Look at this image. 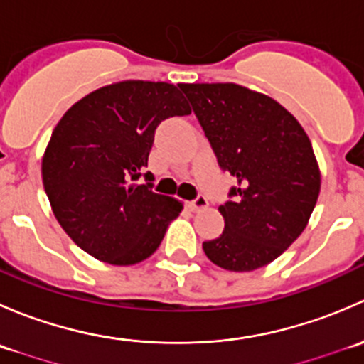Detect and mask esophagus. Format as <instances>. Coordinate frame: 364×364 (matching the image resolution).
Instances as JSON below:
<instances>
[{
  "instance_id": "esophagus-1",
  "label": "esophagus",
  "mask_w": 364,
  "mask_h": 364,
  "mask_svg": "<svg viewBox=\"0 0 364 364\" xmlns=\"http://www.w3.org/2000/svg\"><path fill=\"white\" fill-rule=\"evenodd\" d=\"M190 209H192V211H199V209H203V208H205V205H208V199H205L204 196H197L196 199L193 200H190Z\"/></svg>"
}]
</instances>
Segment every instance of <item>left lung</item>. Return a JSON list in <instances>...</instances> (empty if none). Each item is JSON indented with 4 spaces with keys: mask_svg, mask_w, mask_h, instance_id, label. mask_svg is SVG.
<instances>
[{
    "mask_svg": "<svg viewBox=\"0 0 364 364\" xmlns=\"http://www.w3.org/2000/svg\"><path fill=\"white\" fill-rule=\"evenodd\" d=\"M223 172L237 181L220 205L225 229L204 241L211 262L253 271L299 237L321 192L311 142L278 102L237 84H179Z\"/></svg>",
    "mask_w": 364,
    "mask_h": 364,
    "instance_id": "1",
    "label": "left lung"
}]
</instances>
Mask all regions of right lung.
I'll list each match as a JSON object with an SVG mask.
<instances>
[{
    "instance_id": "add662e5",
    "label": "right lung",
    "mask_w": 364,
    "mask_h": 364,
    "mask_svg": "<svg viewBox=\"0 0 364 364\" xmlns=\"http://www.w3.org/2000/svg\"><path fill=\"white\" fill-rule=\"evenodd\" d=\"M188 114L174 84L149 80L100 87L65 112L43 155L42 179L77 247L114 266L141 262L160 247L181 203L153 192L144 168L161 121Z\"/></svg>"
}]
</instances>
